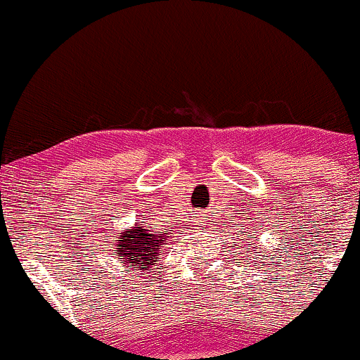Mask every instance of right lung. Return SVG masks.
Returning <instances> with one entry per match:
<instances>
[{"mask_svg": "<svg viewBox=\"0 0 360 360\" xmlns=\"http://www.w3.org/2000/svg\"><path fill=\"white\" fill-rule=\"evenodd\" d=\"M167 238V232L155 234V231H148L141 224L133 229H126L117 238L116 244L120 262L124 263V266H133L136 270L147 271L152 268V264H155Z\"/></svg>", "mask_w": 360, "mask_h": 360, "instance_id": "obj_1", "label": "right lung"}]
</instances>
